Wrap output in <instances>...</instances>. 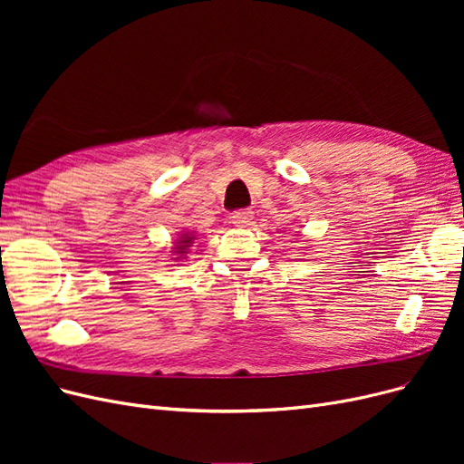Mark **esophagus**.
<instances>
[{"label":"esophagus","mask_w":464,"mask_h":464,"mask_svg":"<svg viewBox=\"0 0 464 464\" xmlns=\"http://www.w3.org/2000/svg\"><path fill=\"white\" fill-rule=\"evenodd\" d=\"M232 224L237 228H246L249 227L251 222H254V210L249 208H242V210H236V213H232Z\"/></svg>","instance_id":"34e87169"}]
</instances>
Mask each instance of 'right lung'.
<instances>
[{
	"mask_svg": "<svg viewBox=\"0 0 464 464\" xmlns=\"http://www.w3.org/2000/svg\"><path fill=\"white\" fill-rule=\"evenodd\" d=\"M193 240H195V236H193V234H189V232L181 234V236L178 237V240H176V247H174V254L178 256L176 259L184 257V256L188 254V249H189V246L193 244Z\"/></svg>",
	"mask_w": 464,
	"mask_h": 464,
	"instance_id": "add662e5",
	"label": "right lung"
}]
</instances>
